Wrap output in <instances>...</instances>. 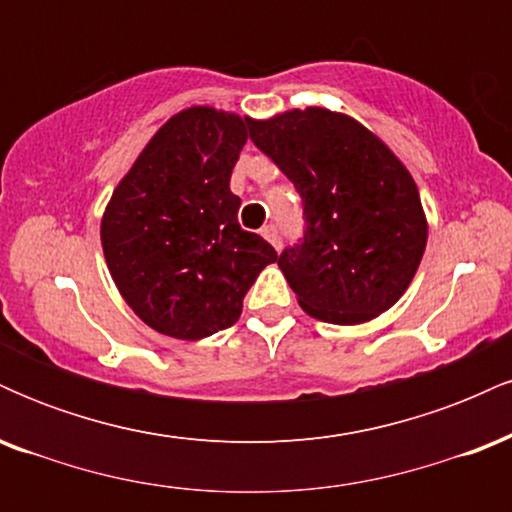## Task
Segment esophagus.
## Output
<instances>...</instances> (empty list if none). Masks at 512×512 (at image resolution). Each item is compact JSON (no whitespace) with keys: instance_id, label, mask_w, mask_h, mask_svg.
<instances>
[{"instance_id":"1","label":"esophagus","mask_w":512,"mask_h":512,"mask_svg":"<svg viewBox=\"0 0 512 512\" xmlns=\"http://www.w3.org/2000/svg\"><path fill=\"white\" fill-rule=\"evenodd\" d=\"M262 238L267 240V243L274 245V250H281V236H279V228L276 226H264L262 228Z\"/></svg>"}]
</instances>
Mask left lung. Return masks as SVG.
Segmentation results:
<instances>
[{
    "label": "left lung",
    "mask_w": 512,
    "mask_h": 512,
    "mask_svg": "<svg viewBox=\"0 0 512 512\" xmlns=\"http://www.w3.org/2000/svg\"><path fill=\"white\" fill-rule=\"evenodd\" d=\"M250 139L301 195L303 238L279 267L308 315L361 325L399 301L426 250L419 190L354 117L325 108L248 120Z\"/></svg>",
    "instance_id": "obj_1"
}]
</instances>
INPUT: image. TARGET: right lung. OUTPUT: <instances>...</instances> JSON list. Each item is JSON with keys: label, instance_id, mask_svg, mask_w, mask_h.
<instances>
[{"label": "right lung", "instance_id": "1", "mask_svg": "<svg viewBox=\"0 0 512 512\" xmlns=\"http://www.w3.org/2000/svg\"><path fill=\"white\" fill-rule=\"evenodd\" d=\"M248 120L195 105L173 115L115 187L101 243L129 308L175 339L209 337L240 317L276 250L238 223L231 173Z\"/></svg>", "mask_w": 512, "mask_h": 512}]
</instances>
